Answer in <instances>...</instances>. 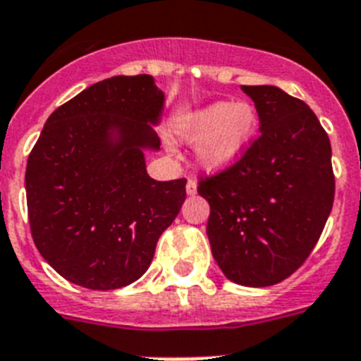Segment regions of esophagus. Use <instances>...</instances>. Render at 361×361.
Wrapping results in <instances>:
<instances>
[{"label": "esophagus", "mask_w": 361, "mask_h": 361, "mask_svg": "<svg viewBox=\"0 0 361 361\" xmlns=\"http://www.w3.org/2000/svg\"><path fill=\"white\" fill-rule=\"evenodd\" d=\"M196 190H198V183L192 178H189V181H187V194H196Z\"/></svg>", "instance_id": "esophagus-1"}]
</instances>
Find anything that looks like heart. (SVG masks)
I'll return each mask as SVG.
<instances>
[{"instance_id": "1", "label": "heart", "mask_w": 361, "mask_h": 361, "mask_svg": "<svg viewBox=\"0 0 361 361\" xmlns=\"http://www.w3.org/2000/svg\"><path fill=\"white\" fill-rule=\"evenodd\" d=\"M258 127L256 111L247 103H212L185 118L183 134L202 143L200 154L205 167L224 169L236 161L249 147Z\"/></svg>"}]
</instances>
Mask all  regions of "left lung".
<instances>
[{"label": "left lung", "mask_w": 361, "mask_h": 361, "mask_svg": "<svg viewBox=\"0 0 361 361\" xmlns=\"http://www.w3.org/2000/svg\"><path fill=\"white\" fill-rule=\"evenodd\" d=\"M255 102L259 136L198 192L211 205L207 234L228 280L269 287L302 267L334 202L331 142L305 102L278 87L241 85Z\"/></svg>", "instance_id": "1"}]
</instances>
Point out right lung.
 <instances>
[{
    "label": "right lung",
    "mask_w": 361,
    "mask_h": 361,
    "mask_svg": "<svg viewBox=\"0 0 361 361\" xmlns=\"http://www.w3.org/2000/svg\"><path fill=\"white\" fill-rule=\"evenodd\" d=\"M161 109L152 76L137 74L98 81L49 116L27 161V209L39 255L65 280L112 290L149 269L187 196L185 178L147 174Z\"/></svg>",
    "instance_id": "add662e5"
}]
</instances>
